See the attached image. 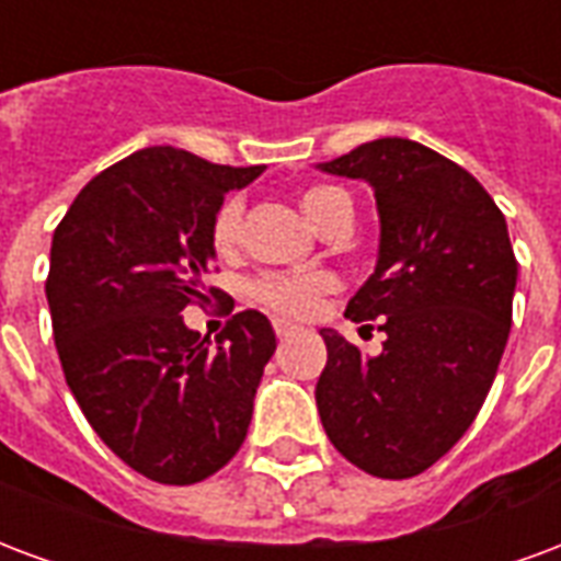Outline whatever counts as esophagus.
I'll return each mask as SVG.
<instances>
[{
    "label": "esophagus",
    "instance_id": "esophagus-1",
    "mask_svg": "<svg viewBox=\"0 0 561 561\" xmlns=\"http://www.w3.org/2000/svg\"><path fill=\"white\" fill-rule=\"evenodd\" d=\"M273 333L279 335V339H288V335L297 333V327L288 321H273Z\"/></svg>",
    "mask_w": 561,
    "mask_h": 561
}]
</instances>
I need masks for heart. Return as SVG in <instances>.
<instances>
[{"label":"heart","mask_w":561,"mask_h":561,"mask_svg":"<svg viewBox=\"0 0 561 561\" xmlns=\"http://www.w3.org/2000/svg\"><path fill=\"white\" fill-rule=\"evenodd\" d=\"M302 210L323 231L354 226V198L330 184L302 190ZM243 240V198L228 196L219 202L210 219V243L219 255H234ZM339 276L330 270H300V273H264L249 285V297L267 312L282 318H309L318 312L327 294L339 291Z\"/></svg>","instance_id":"obj_1"}]
</instances>
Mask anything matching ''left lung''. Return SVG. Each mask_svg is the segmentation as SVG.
<instances>
[{"label":"left lung","instance_id":"obj_1","mask_svg":"<svg viewBox=\"0 0 561 561\" xmlns=\"http://www.w3.org/2000/svg\"><path fill=\"white\" fill-rule=\"evenodd\" d=\"M321 169L375 186L380 259L344 314L380 318L386 342L368 359L321 330L318 413L354 467L410 479L467 434L491 392L517 285L508 226L467 169L410 139H375Z\"/></svg>","mask_w":561,"mask_h":561}]
</instances>
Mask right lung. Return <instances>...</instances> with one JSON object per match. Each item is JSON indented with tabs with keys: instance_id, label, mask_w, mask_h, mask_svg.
Here are the masks:
<instances>
[{
	"instance_id": "right-lung-1",
	"label": "right lung",
	"mask_w": 561,
	"mask_h": 561,
	"mask_svg": "<svg viewBox=\"0 0 561 561\" xmlns=\"http://www.w3.org/2000/svg\"><path fill=\"white\" fill-rule=\"evenodd\" d=\"M261 169L145 148L91 178L53 234L47 302L65 380L98 437L160 484L205 481L238 455L276 351L255 309L231 314L214 344L181 318L222 297L205 285L210 219Z\"/></svg>"
}]
</instances>
